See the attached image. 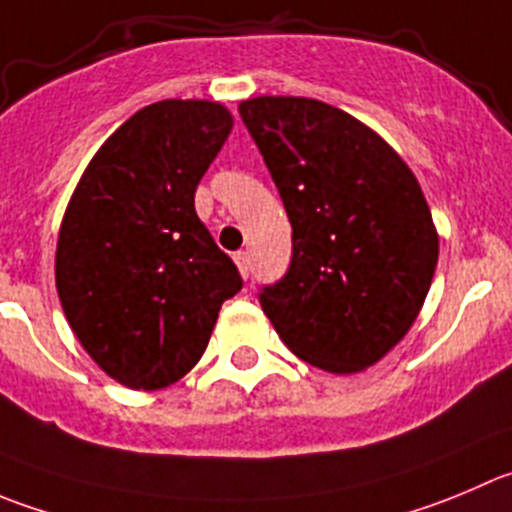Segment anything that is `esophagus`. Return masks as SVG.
Segmentation results:
<instances>
[{
    "instance_id": "1",
    "label": "esophagus",
    "mask_w": 512,
    "mask_h": 512,
    "mask_svg": "<svg viewBox=\"0 0 512 512\" xmlns=\"http://www.w3.org/2000/svg\"><path fill=\"white\" fill-rule=\"evenodd\" d=\"M233 261H236V266H238V271H241L243 279H248V253L246 251L233 253Z\"/></svg>"
}]
</instances>
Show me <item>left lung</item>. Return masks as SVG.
I'll return each instance as SVG.
<instances>
[{"instance_id":"8db88e82","label":"left lung","mask_w":512,"mask_h":512,"mask_svg":"<svg viewBox=\"0 0 512 512\" xmlns=\"http://www.w3.org/2000/svg\"><path fill=\"white\" fill-rule=\"evenodd\" d=\"M294 233L261 309L299 359L364 372L402 342L435 276L440 238L415 173L387 140L311 97L238 105Z\"/></svg>"}]
</instances>
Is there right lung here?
<instances>
[{"instance_id":"obj_1","label":"right lung","mask_w":512,"mask_h":512,"mask_svg":"<svg viewBox=\"0 0 512 512\" xmlns=\"http://www.w3.org/2000/svg\"><path fill=\"white\" fill-rule=\"evenodd\" d=\"M231 128L221 102H153L100 145L67 203L62 311L97 367L130 389L186 377L243 286L193 206Z\"/></svg>"}]
</instances>
